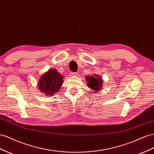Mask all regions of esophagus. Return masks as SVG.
Instances as JSON below:
<instances>
[{
	"instance_id": "obj_1",
	"label": "esophagus",
	"mask_w": 154,
	"mask_h": 154,
	"mask_svg": "<svg viewBox=\"0 0 154 154\" xmlns=\"http://www.w3.org/2000/svg\"><path fill=\"white\" fill-rule=\"evenodd\" d=\"M78 74V72H72V73H71V75H72V76H77Z\"/></svg>"
}]
</instances>
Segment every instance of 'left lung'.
I'll return each instance as SVG.
<instances>
[{
	"label": "left lung",
	"mask_w": 154,
	"mask_h": 154,
	"mask_svg": "<svg viewBox=\"0 0 154 154\" xmlns=\"http://www.w3.org/2000/svg\"><path fill=\"white\" fill-rule=\"evenodd\" d=\"M88 87L94 91V93L98 92L102 88L103 80L101 76H98V74H94L93 76H89L87 75L85 77Z\"/></svg>",
	"instance_id": "left-lung-1"
}]
</instances>
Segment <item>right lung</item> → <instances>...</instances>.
<instances>
[{
  "mask_svg": "<svg viewBox=\"0 0 154 154\" xmlns=\"http://www.w3.org/2000/svg\"><path fill=\"white\" fill-rule=\"evenodd\" d=\"M63 77L54 69H50L39 79L37 87L41 93L53 97L63 85Z\"/></svg>",
  "mask_w": 154,
  "mask_h": 154,
  "instance_id": "1",
  "label": "right lung"
}]
</instances>
